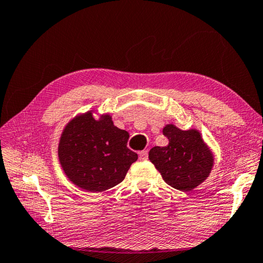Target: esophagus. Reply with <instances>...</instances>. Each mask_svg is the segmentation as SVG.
<instances>
[{"mask_svg":"<svg viewBox=\"0 0 263 263\" xmlns=\"http://www.w3.org/2000/svg\"><path fill=\"white\" fill-rule=\"evenodd\" d=\"M139 159H140V161H146V159H148V152L142 151L139 153Z\"/></svg>","mask_w":263,"mask_h":263,"instance_id":"esophagus-1","label":"esophagus"}]
</instances>
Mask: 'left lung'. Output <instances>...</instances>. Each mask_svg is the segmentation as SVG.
<instances>
[{
  "label": "left lung",
  "mask_w": 263,
  "mask_h": 263,
  "mask_svg": "<svg viewBox=\"0 0 263 263\" xmlns=\"http://www.w3.org/2000/svg\"><path fill=\"white\" fill-rule=\"evenodd\" d=\"M167 138L165 147H154L151 161L170 186L181 192L198 187L210 176L214 166V154L197 128L181 130L172 123L163 127Z\"/></svg>",
  "instance_id": "obj_1"
}]
</instances>
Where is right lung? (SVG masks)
I'll return each instance as SVG.
<instances>
[{
    "instance_id": "obj_1",
    "label": "right lung",
    "mask_w": 263,
    "mask_h": 263,
    "mask_svg": "<svg viewBox=\"0 0 263 263\" xmlns=\"http://www.w3.org/2000/svg\"><path fill=\"white\" fill-rule=\"evenodd\" d=\"M128 133L112 123L109 112L96 118L87 110L67 123L58 143L59 163L76 187L101 193L124 180L138 155L126 147Z\"/></svg>"
}]
</instances>
